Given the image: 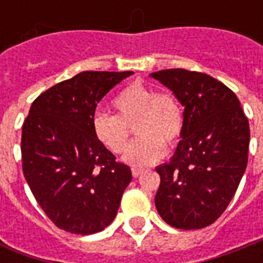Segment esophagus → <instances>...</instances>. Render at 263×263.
I'll list each match as a JSON object with an SVG mask.
<instances>
[{"instance_id": "1", "label": "esophagus", "mask_w": 263, "mask_h": 263, "mask_svg": "<svg viewBox=\"0 0 263 263\" xmlns=\"http://www.w3.org/2000/svg\"><path fill=\"white\" fill-rule=\"evenodd\" d=\"M143 173V169H140V168H132V176L134 177H139L140 175Z\"/></svg>"}]
</instances>
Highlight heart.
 <instances>
[{
  "instance_id": "1",
  "label": "heart",
  "mask_w": 263,
  "mask_h": 263,
  "mask_svg": "<svg viewBox=\"0 0 263 263\" xmlns=\"http://www.w3.org/2000/svg\"><path fill=\"white\" fill-rule=\"evenodd\" d=\"M111 106L116 116L98 113L92 119V132L99 143L111 153L127 146L128 127L136 121L134 140L123 156L125 164L147 166L165 156L166 146H175L183 134V109L175 95L157 91L142 83H132L116 95Z\"/></svg>"
}]
</instances>
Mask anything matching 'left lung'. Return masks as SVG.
I'll return each instance as SVG.
<instances>
[{
  "instance_id": "left-lung-1",
  "label": "left lung",
  "mask_w": 263,
  "mask_h": 263,
  "mask_svg": "<svg viewBox=\"0 0 263 263\" xmlns=\"http://www.w3.org/2000/svg\"><path fill=\"white\" fill-rule=\"evenodd\" d=\"M184 106L181 140L166 164L156 208L179 229L213 224L235 195L249 160V120L232 90L212 76L185 69L150 73Z\"/></svg>"
}]
</instances>
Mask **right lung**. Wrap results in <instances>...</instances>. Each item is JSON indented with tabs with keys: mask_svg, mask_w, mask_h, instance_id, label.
I'll return each instance as SVG.
<instances>
[{
	"mask_svg": "<svg viewBox=\"0 0 263 263\" xmlns=\"http://www.w3.org/2000/svg\"><path fill=\"white\" fill-rule=\"evenodd\" d=\"M134 72L78 73L35 99L23 124V173L35 199L60 229L78 235L111 224L131 169L92 132L95 107Z\"/></svg>",
	"mask_w": 263,
	"mask_h": 263,
	"instance_id": "add662e5",
	"label": "right lung"
}]
</instances>
